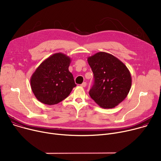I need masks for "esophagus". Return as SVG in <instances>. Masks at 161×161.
Masks as SVG:
<instances>
[{"label": "esophagus", "mask_w": 161, "mask_h": 161, "mask_svg": "<svg viewBox=\"0 0 161 161\" xmlns=\"http://www.w3.org/2000/svg\"><path fill=\"white\" fill-rule=\"evenodd\" d=\"M86 84H86V82H84L82 84H80V86H82V87H86Z\"/></svg>", "instance_id": "1"}]
</instances>
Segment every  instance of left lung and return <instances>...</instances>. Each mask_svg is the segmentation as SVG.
Here are the masks:
<instances>
[{"label": "left lung", "mask_w": 161, "mask_h": 161, "mask_svg": "<svg viewBox=\"0 0 161 161\" xmlns=\"http://www.w3.org/2000/svg\"><path fill=\"white\" fill-rule=\"evenodd\" d=\"M93 73L94 84L89 94L103 108L117 106L127 97L131 86V76L126 65L106 52H98L88 58Z\"/></svg>", "instance_id": "left-lung-1"}]
</instances>
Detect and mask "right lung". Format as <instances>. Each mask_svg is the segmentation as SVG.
Returning a JSON list of instances; mask_svg holds the SVG:
<instances>
[{"instance_id":"right-lung-1","label":"right lung","mask_w":161,"mask_h":161,"mask_svg":"<svg viewBox=\"0 0 161 161\" xmlns=\"http://www.w3.org/2000/svg\"><path fill=\"white\" fill-rule=\"evenodd\" d=\"M71 58L62 53H55L44 60L30 79L35 97L47 105L63 101L77 86L68 68Z\"/></svg>"}]
</instances>
